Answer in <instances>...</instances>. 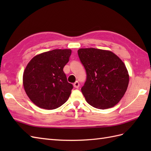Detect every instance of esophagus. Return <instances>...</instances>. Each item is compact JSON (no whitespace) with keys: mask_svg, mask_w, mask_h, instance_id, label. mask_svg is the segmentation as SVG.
I'll list each match as a JSON object with an SVG mask.
<instances>
[{"mask_svg":"<svg viewBox=\"0 0 151 151\" xmlns=\"http://www.w3.org/2000/svg\"><path fill=\"white\" fill-rule=\"evenodd\" d=\"M73 86H74V87H75V88H79V86H80V84H79V82H75V83H74V84H73Z\"/></svg>","mask_w":151,"mask_h":151,"instance_id":"obj_1","label":"esophagus"}]
</instances>
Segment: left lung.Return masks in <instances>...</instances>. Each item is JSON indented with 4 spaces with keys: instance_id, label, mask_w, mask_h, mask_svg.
Instances as JSON below:
<instances>
[{
    "instance_id": "8db88e82",
    "label": "left lung",
    "mask_w": 151,
    "mask_h": 151,
    "mask_svg": "<svg viewBox=\"0 0 151 151\" xmlns=\"http://www.w3.org/2000/svg\"><path fill=\"white\" fill-rule=\"evenodd\" d=\"M86 72L81 88L86 101L98 109L110 108L121 101L129 82L127 67L111 51L88 48L78 50Z\"/></svg>"
}]
</instances>
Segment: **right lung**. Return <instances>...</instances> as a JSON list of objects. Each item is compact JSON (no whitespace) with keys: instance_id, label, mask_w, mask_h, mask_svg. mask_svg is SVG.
Segmentation results:
<instances>
[{"instance_id":"1","label":"right lung","mask_w":151,"mask_h":151,"mask_svg":"<svg viewBox=\"0 0 151 151\" xmlns=\"http://www.w3.org/2000/svg\"><path fill=\"white\" fill-rule=\"evenodd\" d=\"M71 54L70 49H54L34 56L28 63L22 82L32 102L41 108L54 110L68 100L73 86L63 69Z\"/></svg>"}]
</instances>
